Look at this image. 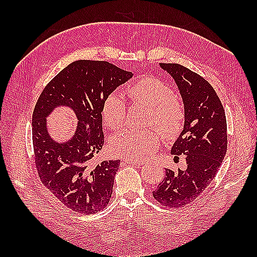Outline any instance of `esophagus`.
I'll return each instance as SVG.
<instances>
[{"mask_svg":"<svg viewBox=\"0 0 257 257\" xmlns=\"http://www.w3.org/2000/svg\"><path fill=\"white\" fill-rule=\"evenodd\" d=\"M123 162L128 163V165H134V166H143L144 165V161H130V160H123Z\"/></svg>","mask_w":257,"mask_h":257,"instance_id":"esophagus-1","label":"esophagus"}]
</instances>
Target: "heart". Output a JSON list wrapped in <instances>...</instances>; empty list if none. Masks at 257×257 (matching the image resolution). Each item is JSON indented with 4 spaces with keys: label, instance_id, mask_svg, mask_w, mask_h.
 Returning <instances> with one entry per match:
<instances>
[{
    "label": "heart",
    "instance_id": "heart-1",
    "mask_svg": "<svg viewBox=\"0 0 257 257\" xmlns=\"http://www.w3.org/2000/svg\"><path fill=\"white\" fill-rule=\"evenodd\" d=\"M134 105L147 109L146 123L155 125L144 130L129 129L111 139L114 155L130 161L146 160L157 150L162 137L168 140L180 135L185 123V106L173 94L166 81L155 76H145L134 81L124 90ZM101 117L109 129L118 130L125 122V106L117 95H109L101 105Z\"/></svg>",
    "mask_w": 257,
    "mask_h": 257
}]
</instances>
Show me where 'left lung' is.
Listing matches in <instances>:
<instances>
[{"instance_id": "8db88e82", "label": "left lung", "mask_w": 257, "mask_h": 257, "mask_svg": "<svg viewBox=\"0 0 257 257\" xmlns=\"http://www.w3.org/2000/svg\"><path fill=\"white\" fill-rule=\"evenodd\" d=\"M160 65L171 74L183 98L184 129L171 154L176 158L183 155L188 168L166 169L152 196L163 206L179 209L198 199L216 176L227 150L226 117L219 96L206 79L177 63Z\"/></svg>"}]
</instances>
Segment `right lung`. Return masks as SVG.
I'll list each match as a JSON object with an SVG mask.
<instances>
[{
  "instance_id": "1",
  "label": "right lung",
  "mask_w": 257,
  "mask_h": 257,
  "mask_svg": "<svg viewBox=\"0 0 257 257\" xmlns=\"http://www.w3.org/2000/svg\"><path fill=\"white\" fill-rule=\"evenodd\" d=\"M132 76L105 61L80 59L61 70L38 97L32 117L35 168L42 183L70 210L91 214L110 201L120 160L91 161L105 143L102 102ZM58 104L69 105L80 120L74 138L62 145L51 140L45 124Z\"/></svg>"
}]
</instances>
